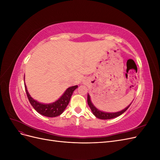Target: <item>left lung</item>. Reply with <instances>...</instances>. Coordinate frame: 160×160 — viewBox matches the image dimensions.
<instances>
[{
  "instance_id": "8db88e82",
  "label": "left lung",
  "mask_w": 160,
  "mask_h": 160,
  "mask_svg": "<svg viewBox=\"0 0 160 160\" xmlns=\"http://www.w3.org/2000/svg\"><path fill=\"white\" fill-rule=\"evenodd\" d=\"M88 103L89 106V108L91 110L92 112H93V115L95 116L96 118H98L101 119H113L115 118H117L118 116L121 115L123 114L125 111H126L131 105V103L129 105H128L126 108H125L124 109L118 111V112H115V113H108V112H103V111H101L99 110L98 109H97L93 104L92 103L91 98H90V95L88 94Z\"/></svg>"
}]
</instances>
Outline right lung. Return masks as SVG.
<instances>
[{"instance_id": "1", "label": "right lung", "mask_w": 160, "mask_h": 160, "mask_svg": "<svg viewBox=\"0 0 160 160\" xmlns=\"http://www.w3.org/2000/svg\"><path fill=\"white\" fill-rule=\"evenodd\" d=\"M24 81H25V77H24ZM25 87L27 98L33 108L38 113L49 118L57 117V116L60 115L63 112L64 110L67 108V106L68 105L69 103L72 93L78 88L77 85L70 87V88H69L65 91V93L62 94L61 98L56 101H55V102L49 104H44L38 102L37 101L32 98L27 89L26 85H25Z\"/></svg>"}]
</instances>
